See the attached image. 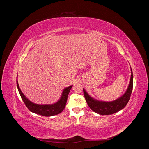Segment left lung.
Listing matches in <instances>:
<instances>
[{
    "label": "left lung",
    "mask_w": 149,
    "mask_h": 149,
    "mask_svg": "<svg viewBox=\"0 0 149 149\" xmlns=\"http://www.w3.org/2000/svg\"><path fill=\"white\" fill-rule=\"evenodd\" d=\"M131 69V68H130ZM133 88V73L131 69V76L129 84L125 93L123 96L112 101H102L91 97L83 88L85 100L89 107L96 113L100 115H110L114 114L123 109L127 105L131 95Z\"/></svg>",
    "instance_id": "8db88e82"
}]
</instances>
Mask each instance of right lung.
Instances as JSON below:
<instances>
[{
    "instance_id": "1",
    "label": "right lung",
    "mask_w": 149,
    "mask_h": 149,
    "mask_svg": "<svg viewBox=\"0 0 149 149\" xmlns=\"http://www.w3.org/2000/svg\"><path fill=\"white\" fill-rule=\"evenodd\" d=\"M17 86L22 100L24 102L26 106L28 107V109L35 114L47 117L57 115L61 113L63 111L66 104V101L69 93L71 88L73 87V85H71L68 87L65 88L61 93V97L56 102L53 104H38L34 103L30 101L28 98H26L24 93L22 92L19 87V83H18L17 77Z\"/></svg>"
}]
</instances>
